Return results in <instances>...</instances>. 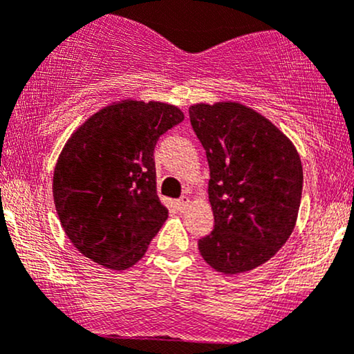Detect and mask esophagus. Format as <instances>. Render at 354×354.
<instances>
[{
  "instance_id": "obj_1",
  "label": "esophagus",
  "mask_w": 354,
  "mask_h": 354,
  "mask_svg": "<svg viewBox=\"0 0 354 354\" xmlns=\"http://www.w3.org/2000/svg\"><path fill=\"white\" fill-rule=\"evenodd\" d=\"M176 205H178V208H180V209H185L189 205V198L188 196H181L180 200L176 201Z\"/></svg>"
}]
</instances>
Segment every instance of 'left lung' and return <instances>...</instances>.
Listing matches in <instances>:
<instances>
[{
	"mask_svg": "<svg viewBox=\"0 0 354 354\" xmlns=\"http://www.w3.org/2000/svg\"><path fill=\"white\" fill-rule=\"evenodd\" d=\"M207 151L215 228L198 240L215 270L240 274L262 266L287 242L302 195L296 147L269 119L242 104L189 107Z\"/></svg>",
	"mask_w": 354,
	"mask_h": 354,
	"instance_id": "obj_1",
	"label": "left lung"
}]
</instances>
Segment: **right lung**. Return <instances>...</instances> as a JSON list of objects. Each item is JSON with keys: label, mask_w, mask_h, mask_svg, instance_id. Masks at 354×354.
Listing matches in <instances>:
<instances>
[{"label": "right lung", "mask_w": 354, "mask_h": 354, "mask_svg": "<svg viewBox=\"0 0 354 354\" xmlns=\"http://www.w3.org/2000/svg\"><path fill=\"white\" fill-rule=\"evenodd\" d=\"M183 119L169 104L122 100L70 136L53 173V201L80 254L112 270L142 259L168 218L156 193L154 147Z\"/></svg>", "instance_id": "right-lung-1"}]
</instances>
